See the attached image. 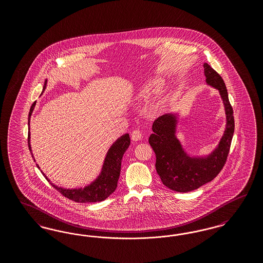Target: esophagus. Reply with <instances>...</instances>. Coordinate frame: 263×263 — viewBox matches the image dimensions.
<instances>
[{"instance_id": "34e87169", "label": "esophagus", "mask_w": 263, "mask_h": 263, "mask_svg": "<svg viewBox=\"0 0 263 263\" xmlns=\"http://www.w3.org/2000/svg\"><path fill=\"white\" fill-rule=\"evenodd\" d=\"M141 138H142V133H141V131H140V130H134V131L132 132V134H131V139H132L133 141L137 142L139 140H141Z\"/></svg>"}]
</instances>
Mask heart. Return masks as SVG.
Instances as JSON below:
<instances>
[{
    "label": "heart",
    "instance_id": "1",
    "mask_svg": "<svg viewBox=\"0 0 263 263\" xmlns=\"http://www.w3.org/2000/svg\"><path fill=\"white\" fill-rule=\"evenodd\" d=\"M163 82L159 80H153L148 83H146L142 88L139 89L137 93L138 100L140 101H147L160 93L163 89ZM168 100H164L159 104L158 108L159 109H163L167 106L168 104Z\"/></svg>",
    "mask_w": 263,
    "mask_h": 263
}]
</instances>
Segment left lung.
Masks as SVG:
<instances>
[{"instance_id":"obj_1","label":"left lung","mask_w":263,"mask_h":263,"mask_svg":"<svg viewBox=\"0 0 263 263\" xmlns=\"http://www.w3.org/2000/svg\"><path fill=\"white\" fill-rule=\"evenodd\" d=\"M207 85L217 88L223 100L226 129L218 146L211 154L190 157L176 137L177 114H165L155 120L149 138L156 154V170L163 184L176 192L195 190L213 180L225 165L235 131L233 107L229 101L224 80L210 65L204 63Z\"/></svg>"}]
</instances>
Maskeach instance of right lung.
<instances>
[{"mask_svg":"<svg viewBox=\"0 0 263 263\" xmlns=\"http://www.w3.org/2000/svg\"><path fill=\"white\" fill-rule=\"evenodd\" d=\"M46 86H47V80H45V82H44L43 90H42L41 95L45 90ZM34 106H35V102H33V104L31 105L30 110H29L28 125H29L30 116L34 109ZM129 145H130L129 134H125V135L118 138L113 143L112 146L109 148V150L105 156L100 175L98 176V178H96L95 181H92L87 186H85L84 188L67 189V188L59 187V186L53 184L52 182H50L51 185H53V187L55 188L56 190H58L63 196L67 197L71 200L75 201V202L90 203V202H100V201L106 199L110 194H112L117 187V181H118V178L120 175V170H121V161H122L123 155L126 150L128 149ZM28 148L31 152L30 132L29 131H28ZM31 156L33 158L32 152H31ZM33 160L35 161L34 158H33ZM36 165H37L38 168H40L37 163H36ZM43 175L45 176V178L48 181H50L46 175L44 174Z\"/></svg>","mask_w":263,"mask_h":263,"instance_id":"add662e5","label":"right lung"}]
</instances>
